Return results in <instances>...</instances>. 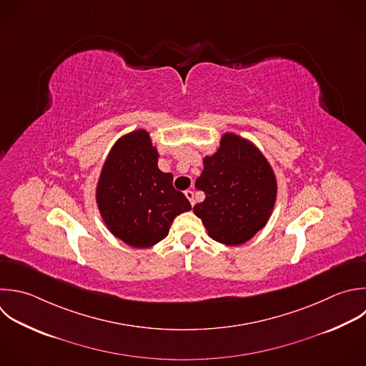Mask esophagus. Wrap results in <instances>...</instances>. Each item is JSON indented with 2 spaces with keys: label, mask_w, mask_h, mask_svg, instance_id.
Listing matches in <instances>:
<instances>
[{
  "label": "esophagus",
  "mask_w": 366,
  "mask_h": 366,
  "mask_svg": "<svg viewBox=\"0 0 366 366\" xmlns=\"http://www.w3.org/2000/svg\"><path fill=\"white\" fill-rule=\"evenodd\" d=\"M184 196L189 199L190 204L194 206V193H193V190H186V192H184Z\"/></svg>",
  "instance_id": "esophagus-1"
}]
</instances>
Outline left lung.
Wrapping results in <instances>:
<instances>
[{"instance_id": "8db88e82", "label": "left lung", "mask_w": 366, "mask_h": 366, "mask_svg": "<svg viewBox=\"0 0 366 366\" xmlns=\"http://www.w3.org/2000/svg\"><path fill=\"white\" fill-rule=\"evenodd\" d=\"M196 187L206 199L193 207L194 214L213 240L227 246L243 244L263 229L277 196L276 174L264 154L229 132L217 150L203 157Z\"/></svg>"}]
</instances>
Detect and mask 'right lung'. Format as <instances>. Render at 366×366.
<instances>
[{"instance_id":"add662e5","label":"right lung","mask_w":366,"mask_h":366,"mask_svg":"<svg viewBox=\"0 0 366 366\" xmlns=\"http://www.w3.org/2000/svg\"><path fill=\"white\" fill-rule=\"evenodd\" d=\"M157 162L150 133L139 129L113 144L100 172V216L110 233L132 247H153L167 236L174 217L192 209L173 187V174L163 173Z\"/></svg>"}]
</instances>
